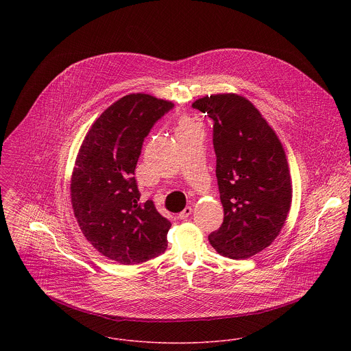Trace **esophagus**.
<instances>
[{"label":"esophagus","instance_id":"obj_1","mask_svg":"<svg viewBox=\"0 0 351 351\" xmlns=\"http://www.w3.org/2000/svg\"><path fill=\"white\" fill-rule=\"evenodd\" d=\"M191 215H192V208H191V206H186L182 212H180V213H178V219L185 220V219H188Z\"/></svg>","mask_w":351,"mask_h":351}]
</instances>
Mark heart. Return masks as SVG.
I'll list each match as a JSON object with an SVG mask.
<instances>
[{"mask_svg":"<svg viewBox=\"0 0 351 351\" xmlns=\"http://www.w3.org/2000/svg\"><path fill=\"white\" fill-rule=\"evenodd\" d=\"M196 128H197L196 123L191 117H188V116H181L178 119V121H177V135L193 131Z\"/></svg>","mask_w":351,"mask_h":351,"instance_id":"heart-1","label":"heart"}]
</instances>
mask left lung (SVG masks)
<instances>
[{"mask_svg": "<svg viewBox=\"0 0 351 351\" xmlns=\"http://www.w3.org/2000/svg\"><path fill=\"white\" fill-rule=\"evenodd\" d=\"M192 106L213 120L224 220L209 243L223 256L250 258L274 242L291 209L285 151L259 110L239 95L205 96Z\"/></svg>", "mask_w": 351, "mask_h": 351, "instance_id": "obj_1", "label": "left lung"}]
</instances>
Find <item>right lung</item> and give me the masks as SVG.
<instances>
[{
  "mask_svg": "<svg viewBox=\"0 0 351 351\" xmlns=\"http://www.w3.org/2000/svg\"><path fill=\"white\" fill-rule=\"evenodd\" d=\"M173 102L145 93L121 97L93 123L78 151L70 192L74 216L90 245L123 265L165 252L171 223L154 202H139L134 177L145 138Z\"/></svg>",
  "mask_w": 351,
  "mask_h": 351,
  "instance_id": "right-lung-1",
  "label": "right lung"
}]
</instances>
